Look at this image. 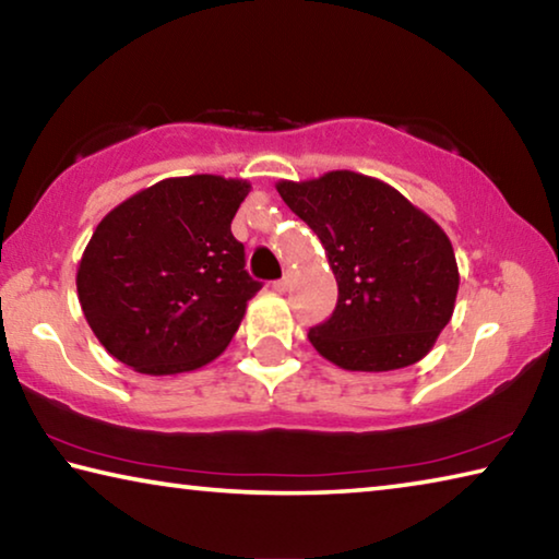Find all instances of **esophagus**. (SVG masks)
<instances>
[{"label": "esophagus", "instance_id": "34e87169", "mask_svg": "<svg viewBox=\"0 0 559 559\" xmlns=\"http://www.w3.org/2000/svg\"><path fill=\"white\" fill-rule=\"evenodd\" d=\"M288 286H290V278H288V276L273 281V290H276V293H286Z\"/></svg>", "mask_w": 559, "mask_h": 559}]
</instances>
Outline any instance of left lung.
<instances>
[{"label": "left lung", "mask_w": 559, "mask_h": 559, "mask_svg": "<svg viewBox=\"0 0 559 559\" xmlns=\"http://www.w3.org/2000/svg\"><path fill=\"white\" fill-rule=\"evenodd\" d=\"M325 246L337 306L308 340L349 372H390L429 355L453 316L459 266L429 214L382 179L335 169L276 185Z\"/></svg>", "instance_id": "left-lung-1"}]
</instances>
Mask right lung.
Returning <instances> with one entry per match:
<instances>
[{
	"mask_svg": "<svg viewBox=\"0 0 559 559\" xmlns=\"http://www.w3.org/2000/svg\"><path fill=\"white\" fill-rule=\"evenodd\" d=\"M249 192L246 179L169 177L103 216L75 288L112 357L163 377L200 370L224 353L261 290L231 234Z\"/></svg>",
	"mask_w": 559,
	"mask_h": 559,
	"instance_id": "obj_1",
	"label": "right lung"
}]
</instances>
